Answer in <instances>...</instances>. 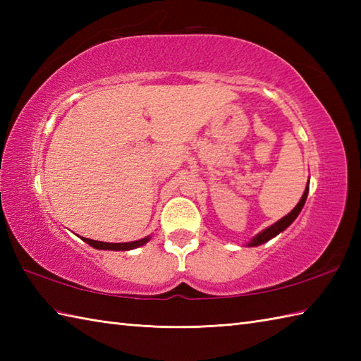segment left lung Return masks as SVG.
I'll return each mask as SVG.
<instances>
[{"mask_svg":"<svg viewBox=\"0 0 361 361\" xmlns=\"http://www.w3.org/2000/svg\"><path fill=\"white\" fill-rule=\"evenodd\" d=\"M307 194H309V185L305 186V190H304V194L301 197V200H299V203L295 206L293 209H291V212H288L286 217H282L281 220L276 221L274 225L265 228L262 233H259L257 235L252 237V239L248 242V247H259V245H262L270 239H273V237H276L279 233H282L283 229L288 228L291 224H293L295 219L299 216V212H301V209L304 208V203H305V200H307Z\"/></svg>","mask_w":361,"mask_h":361,"instance_id":"obj_1","label":"left lung"}]
</instances>
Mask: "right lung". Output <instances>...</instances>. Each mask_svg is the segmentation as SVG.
<instances>
[{"label": "right lung", "mask_w": 361, "mask_h": 361, "mask_svg": "<svg viewBox=\"0 0 361 361\" xmlns=\"http://www.w3.org/2000/svg\"><path fill=\"white\" fill-rule=\"evenodd\" d=\"M83 242H87L90 247H93L96 250H111V251H128V250H135L137 247H142L144 243H147L150 240V235L144 237V239L135 240V242H124V243H109V242H99V240H91L85 239V237H80Z\"/></svg>", "instance_id": "1"}]
</instances>
